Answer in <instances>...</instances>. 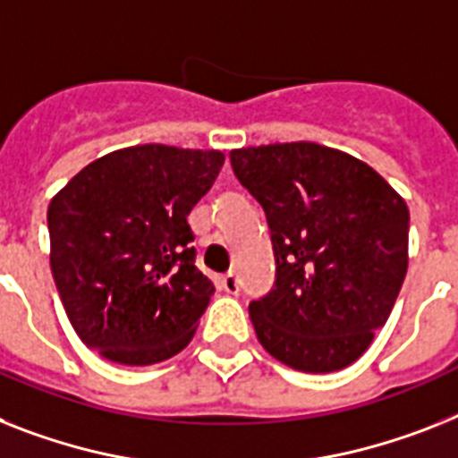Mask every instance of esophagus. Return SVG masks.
Instances as JSON below:
<instances>
[{
    "label": "esophagus",
    "instance_id": "obj_1",
    "mask_svg": "<svg viewBox=\"0 0 458 458\" xmlns=\"http://www.w3.org/2000/svg\"><path fill=\"white\" fill-rule=\"evenodd\" d=\"M222 290H225L226 294H238V290H241V283H238V276L233 274V271H229V274L222 276Z\"/></svg>",
    "mask_w": 458,
    "mask_h": 458
}]
</instances>
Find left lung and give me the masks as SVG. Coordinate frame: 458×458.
Instances as JSON below:
<instances>
[{"mask_svg":"<svg viewBox=\"0 0 458 458\" xmlns=\"http://www.w3.org/2000/svg\"><path fill=\"white\" fill-rule=\"evenodd\" d=\"M233 175L264 208L276 257L250 301L257 339L300 372H337L368 351L407 274V203L349 154L316 145L233 149Z\"/></svg>","mask_w":458,"mask_h":458,"instance_id":"obj_1","label":"left lung"}]
</instances>
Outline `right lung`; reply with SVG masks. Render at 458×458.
<instances>
[{"mask_svg":"<svg viewBox=\"0 0 458 458\" xmlns=\"http://www.w3.org/2000/svg\"><path fill=\"white\" fill-rule=\"evenodd\" d=\"M222 152L138 145L79 170L48 206L51 271L79 339L119 365L168 360L215 288L196 269L191 208Z\"/></svg>","mask_w":458,"mask_h":458,"instance_id":"add662e5","label":"right lung"}]
</instances>
